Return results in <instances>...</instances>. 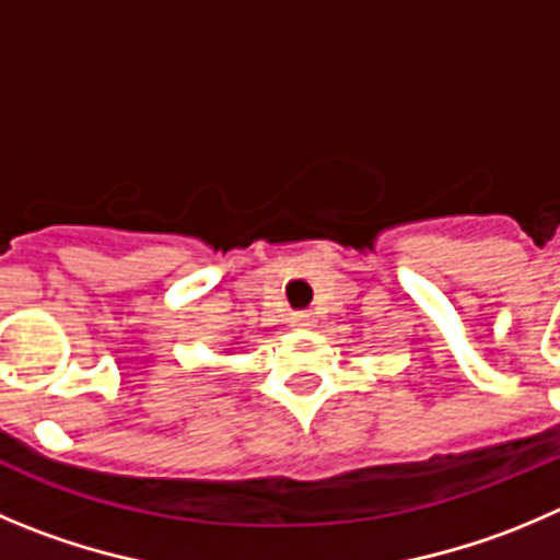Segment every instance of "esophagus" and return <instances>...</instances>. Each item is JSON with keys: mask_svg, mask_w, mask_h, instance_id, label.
I'll return each instance as SVG.
<instances>
[{"mask_svg": "<svg viewBox=\"0 0 560 560\" xmlns=\"http://www.w3.org/2000/svg\"><path fill=\"white\" fill-rule=\"evenodd\" d=\"M313 322H316V316H313L311 311L291 313V324H294V327H313Z\"/></svg>", "mask_w": 560, "mask_h": 560, "instance_id": "obj_1", "label": "esophagus"}]
</instances>
